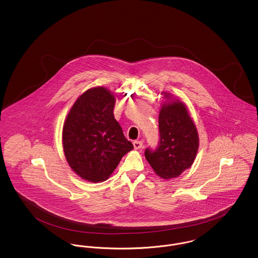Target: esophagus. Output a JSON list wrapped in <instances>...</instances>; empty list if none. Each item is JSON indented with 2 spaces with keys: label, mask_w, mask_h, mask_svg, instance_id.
<instances>
[{
  "label": "esophagus",
  "mask_w": 258,
  "mask_h": 258,
  "mask_svg": "<svg viewBox=\"0 0 258 258\" xmlns=\"http://www.w3.org/2000/svg\"><path fill=\"white\" fill-rule=\"evenodd\" d=\"M142 145H143L142 141H138V140H136V141L134 142V147H135V150H139V149H141V148H142Z\"/></svg>",
  "instance_id": "esophagus-1"
}]
</instances>
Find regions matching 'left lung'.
Segmentation results:
<instances>
[{"mask_svg": "<svg viewBox=\"0 0 258 258\" xmlns=\"http://www.w3.org/2000/svg\"><path fill=\"white\" fill-rule=\"evenodd\" d=\"M165 97L170 98L169 94ZM159 131V145L147 148L145 158L162 179L178 177L191 166L199 145L197 127L183 102L171 100L162 105Z\"/></svg>", "mask_w": 258, "mask_h": 258, "instance_id": "8db88e82", "label": "left lung"}]
</instances>
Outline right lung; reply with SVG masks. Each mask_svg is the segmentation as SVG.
I'll use <instances>...</instances> for the list:
<instances>
[{"mask_svg": "<svg viewBox=\"0 0 258 258\" xmlns=\"http://www.w3.org/2000/svg\"><path fill=\"white\" fill-rule=\"evenodd\" d=\"M115 98L96 87L74 102L62 128V147L70 166L82 179L105 181L134 145L114 118Z\"/></svg>", "mask_w": 258, "mask_h": 258, "instance_id": "1", "label": "right lung"}]
</instances>
